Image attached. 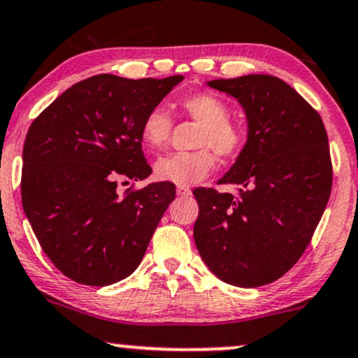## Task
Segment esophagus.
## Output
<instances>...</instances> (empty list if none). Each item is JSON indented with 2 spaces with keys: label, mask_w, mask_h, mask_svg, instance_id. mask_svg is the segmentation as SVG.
<instances>
[{
  "label": "esophagus",
  "mask_w": 358,
  "mask_h": 358,
  "mask_svg": "<svg viewBox=\"0 0 358 358\" xmlns=\"http://www.w3.org/2000/svg\"><path fill=\"white\" fill-rule=\"evenodd\" d=\"M191 194H192V191L189 187H184V186L178 187V196H180V197H187V196H191Z\"/></svg>",
  "instance_id": "1"
}]
</instances>
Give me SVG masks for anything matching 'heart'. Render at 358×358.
<instances>
[{
	"instance_id": "1",
	"label": "heart",
	"mask_w": 358,
	"mask_h": 358,
	"mask_svg": "<svg viewBox=\"0 0 358 358\" xmlns=\"http://www.w3.org/2000/svg\"><path fill=\"white\" fill-rule=\"evenodd\" d=\"M180 109L199 122L192 152H174L161 157L154 174L162 182L176 186H194L214 171L215 153L234 159L244 148V131L229 119V108L222 99L210 92H196L180 99ZM172 131V119L162 106H154L141 124V141L149 151H157L167 144Z\"/></svg>"
}]
</instances>
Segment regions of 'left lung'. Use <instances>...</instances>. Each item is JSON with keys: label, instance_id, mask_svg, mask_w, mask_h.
<instances>
[{"label": "left lung", "instance_id": "1", "mask_svg": "<svg viewBox=\"0 0 358 358\" xmlns=\"http://www.w3.org/2000/svg\"><path fill=\"white\" fill-rule=\"evenodd\" d=\"M239 101L247 143L217 184L194 189V241L220 280L259 287L280 279L310 244L332 191L329 138L319 113L285 81L249 74L207 83Z\"/></svg>", "mask_w": 358, "mask_h": 358}]
</instances>
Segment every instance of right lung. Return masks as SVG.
<instances>
[{"mask_svg":"<svg viewBox=\"0 0 358 358\" xmlns=\"http://www.w3.org/2000/svg\"><path fill=\"white\" fill-rule=\"evenodd\" d=\"M182 76L126 79L98 74L66 90L26 134L21 199L34 236L57 271L85 285H111L144 257L172 182L126 189L151 174L141 124Z\"/></svg>","mask_w":358,"mask_h":358,"instance_id":"right-lung-1","label":"right lung"}]
</instances>
